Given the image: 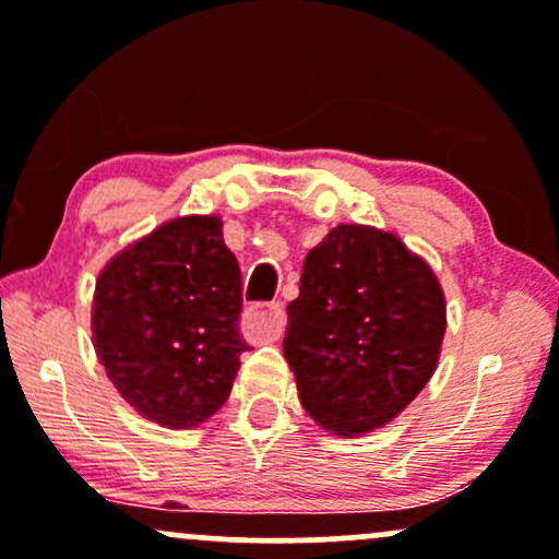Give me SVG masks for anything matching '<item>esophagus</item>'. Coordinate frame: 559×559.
Wrapping results in <instances>:
<instances>
[{"mask_svg": "<svg viewBox=\"0 0 559 559\" xmlns=\"http://www.w3.org/2000/svg\"><path fill=\"white\" fill-rule=\"evenodd\" d=\"M284 331V307L278 301L273 305H252L243 312V333L252 342H273Z\"/></svg>", "mask_w": 559, "mask_h": 559, "instance_id": "esophagus-1", "label": "esophagus"}]
</instances>
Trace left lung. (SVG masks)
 Returning <instances> with one entry per match:
<instances>
[{"label": "left lung", "instance_id": "obj_1", "mask_svg": "<svg viewBox=\"0 0 559 559\" xmlns=\"http://www.w3.org/2000/svg\"><path fill=\"white\" fill-rule=\"evenodd\" d=\"M284 357L318 426L360 436L386 426L439 362L444 292L394 234L342 223L305 258L286 307Z\"/></svg>", "mask_w": 559, "mask_h": 559}]
</instances>
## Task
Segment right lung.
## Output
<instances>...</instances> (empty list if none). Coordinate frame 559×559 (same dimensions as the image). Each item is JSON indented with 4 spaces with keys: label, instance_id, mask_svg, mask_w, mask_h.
<instances>
[{
    "label": "right lung",
    "instance_id": "obj_1",
    "mask_svg": "<svg viewBox=\"0 0 559 559\" xmlns=\"http://www.w3.org/2000/svg\"><path fill=\"white\" fill-rule=\"evenodd\" d=\"M241 271L215 215L163 223L96 278L94 349L120 396L165 428L213 418L234 386Z\"/></svg>",
    "mask_w": 559,
    "mask_h": 559
}]
</instances>
